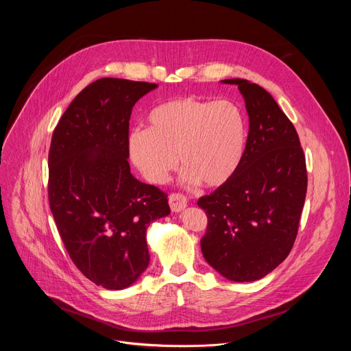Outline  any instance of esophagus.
Instances as JSON below:
<instances>
[{
	"label": "esophagus",
	"instance_id": "1",
	"mask_svg": "<svg viewBox=\"0 0 351 351\" xmlns=\"http://www.w3.org/2000/svg\"><path fill=\"white\" fill-rule=\"evenodd\" d=\"M169 206L173 213H179L187 206V197L182 193H172L169 195Z\"/></svg>",
	"mask_w": 351,
	"mask_h": 351
}]
</instances>
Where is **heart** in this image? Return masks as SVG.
Wrapping results in <instances>:
<instances>
[{
	"mask_svg": "<svg viewBox=\"0 0 351 351\" xmlns=\"http://www.w3.org/2000/svg\"><path fill=\"white\" fill-rule=\"evenodd\" d=\"M247 140V119L232 99L183 97L149 111L147 129L133 130L129 157L145 179L164 183L179 158L189 182L217 187L237 171Z\"/></svg>",
	"mask_w": 351,
	"mask_h": 351,
	"instance_id": "1",
	"label": "heart"
}]
</instances>
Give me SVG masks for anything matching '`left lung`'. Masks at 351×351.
Here are the masks:
<instances>
[{"label": "left lung", "mask_w": 351, "mask_h": 351, "mask_svg": "<svg viewBox=\"0 0 351 351\" xmlns=\"http://www.w3.org/2000/svg\"><path fill=\"white\" fill-rule=\"evenodd\" d=\"M237 84L248 136L234 175L197 206L207 215L202 250L207 263L234 282L264 278L289 256L307 194V167L295 128L272 95L244 79Z\"/></svg>", "instance_id": "8db88e82"}]
</instances>
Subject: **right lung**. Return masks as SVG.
Returning <instances> with one entry per match:
<instances>
[{"instance_id":"right-lung-1","label":"right lung","mask_w":351,"mask_h":351,"mask_svg":"<svg viewBox=\"0 0 351 351\" xmlns=\"http://www.w3.org/2000/svg\"><path fill=\"white\" fill-rule=\"evenodd\" d=\"M156 83L103 77L84 87L54 129L48 202L76 268L111 290L148 267L147 228L167 217L168 194L138 182L128 162L129 119Z\"/></svg>"}]
</instances>
